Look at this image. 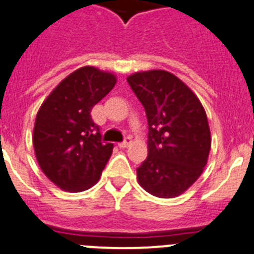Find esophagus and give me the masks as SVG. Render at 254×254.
<instances>
[{"instance_id": "esophagus-1", "label": "esophagus", "mask_w": 254, "mask_h": 254, "mask_svg": "<svg viewBox=\"0 0 254 254\" xmlns=\"http://www.w3.org/2000/svg\"><path fill=\"white\" fill-rule=\"evenodd\" d=\"M130 143H131V138L125 137V139H124L121 143H119V147H120V148H127V147L129 146Z\"/></svg>"}]
</instances>
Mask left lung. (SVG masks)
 Returning a JSON list of instances; mask_svg holds the SVG:
<instances>
[{"instance_id":"8db88e82","label":"left lung","mask_w":254,"mask_h":254,"mask_svg":"<svg viewBox=\"0 0 254 254\" xmlns=\"http://www.w3.org/2000/svg\"><path fill=\"white\" fill-rule=\"evenodd\" d=\"M127 80L148 123V156L137 169L138 182L151 195L176 197L192 186L206 165L212 138L205 111L170 72H137Z\"/></svg>"}]
</instances>
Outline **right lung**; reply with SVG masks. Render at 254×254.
Returning <instances> with one entry per match:
<instances>
[{
    "label": "right lung",
    "mask_w": 254,
    "mask_h": 254,
    "mask_svg": "<svg viewBox=\"0 0 254 254\" xmlns=\"http://www.w3.org/2000/svg\"><path fill=\"white\" fill-rule=\"evenodd\" d=\"M116 77L94 67L72 72L51 91L36 116L38 165L59 189L85 191L99 181L114 144L102 142L91 110L114 89Z\"/></svg>",
    "instance_id": "1"
}]
</instances>
